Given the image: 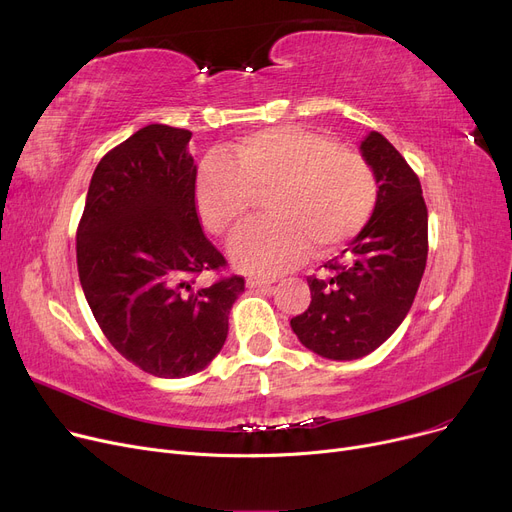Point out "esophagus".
<instances>
[{
	"label": "esophagus",
	"mask_w": 512,
	"mask_h": 512,
	"mask_svg": "<svg viewBox=\"0 0 512 512\" xmlns=\"http://www.w3.org/2000/svg\"><path fill=\"white\" fill-rule=\"evenodd\" d=\"M276 280L274 278H261V276H251V278H247V286L249 288H267V286H272Z\"/></svg>",
	"instance_id": "34e87169"
}]
</instances>
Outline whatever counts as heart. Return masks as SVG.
Masks as SVG:
<instances>
[{"instance_id": "1", "label": "heart", "mask_w": 512, "mask_h": 512, "mask_svg": "<svg viewBox=\"0 0 512 512\" xmlns=\"http://www.w3.org/2000/svg\"><path fill=\"white\" fill-rule=\"evenodd\" d=\"M267 218L230 242L240 270L276 274L307 251L321 257L351 240L371 218L378 180L367 159L330 137L301 126H272L247 134L232 153H211L197 174L201 222L228 236L247 220L255 195L265 193Z\"/></svg>"}]
</instances>
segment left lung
<instances>
[{
  "mask_svg": "<svg viewBox=\"0 0 512 512\" xmlns=\"http://www.w3.org/2000/svg\"><path fill=\"white\" fill-rule=\"evenodd\" d=\"M361 153L378 180V201L363 230L309 276L311 303L290 319L319 357L353 361L384 344L407 317L427 261V207L421 182L392 143L369 132Z\"/></svg>",
  "mask_w": 512,
  "mask_h": 512,
  "instance_id": "left-lung-1",
  "label": "left lung"
}]
</instances>
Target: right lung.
I'll return each instance as SVG.
<instances>
[{"instance_id":"add662e5","label":"right lung","mask_w":512,"mask_h":512,"mask_svg":"<svg viewBox=\"0 0 512 512\" xmlns=\"http://www.w3.org/2000/svg\"><path fill=\"white\" fill-rule=\"evenodd\" d=\"M193 132L149 124L97 164L76 230L80 286L105 338L157 378H186L222 351L242 276L203 234Z\"/></svg>"}]
</instances>
